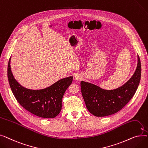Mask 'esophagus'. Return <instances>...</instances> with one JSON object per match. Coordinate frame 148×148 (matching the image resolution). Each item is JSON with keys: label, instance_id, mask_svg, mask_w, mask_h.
<instances>
[{"label": "esophagus", "instance_id": "34e87169", "mask_svg": "<svg viewBox=\"0 0 148 148\" xmlns=\"http://www.w3.org/2000/svg\"><path fill=\"white\" fill-rule=\"evenodd\" d=\"M82 75L81 74H76L75 75V79L77 80H80L82 79Z\"/></svg>", "mask_w": 148, "mask_h": 148}]
</instances>
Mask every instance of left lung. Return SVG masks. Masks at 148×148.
<instances>
[{"mask_svg": "<svg viewBox=\"0 0 148 148\" xmlns=\"http://www.w3.org/2000/svg\"><path fill=\"white\" fill-rule=\"evenodd\" d=\"M141 77V63L138 56L135 73L122 86L113 90H105L95 84L82 81L81 90L89 112L97 117L117 113L133 98Z\"/></svg>", "mask_w": 148, "mask_h": 148, "instance_id": "8db88e82", "label": "left lung"}]
</instances>
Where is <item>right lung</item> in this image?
I'll use <instances>...</instances> for the list:
<instances>
[{
	"label": "right lung",
	"mask_w": 148,
	"mask_h": 148,
	"mask_svg": "<svg viewBox=\"0 0 148 148\" xmlns=\"http://www.w3.org/2000/svg\"><path fill=\"white\" fill-rule=\"evenodd\" d=\"M10 62L11 58L8 65V78L11 90L19 104L26 110L39 117L55 118L61 111L62 98L72 83L73 77L70 76L60 79L43 89H29L22 86L14 79Z\"/></svg>",
	"instance_id": "add662e5"
}]
</instances>
